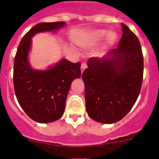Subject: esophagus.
<instances>
[{
  "mask_svg": "<svg viewBox=\"0 0 159 159\" xmlns=\"http://www.w3.org/2000/svg\"><path fill=\"white\" fill-rule=\"evenodd\" d=\"M86 67H87V64H86V63H82V64H81V67H80L81 72L83 73V71H84V70L86 69Z\"/></svg>",
  "mask_w": 159,
  "mask_h": 159,
  "instance_id": "34e87169",
  "label": "esophagus"
}]
</instances>
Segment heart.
Masks as SVG:
<instances>
[{"instance_id": "heart-1", "label": "heart", "mask_w": 159, "mask_h": 159, "mask_svg": "<svg viewBox=\"0 0 159 159\" xmlns=\"http://www.w3.org/2000/svg\"><path fill=\"white\" fill-rule=\"evenodd\" d=\"M106 38L107 43L108 45H112L117 40V35L113 32H109L107 30L98 29L84 35L79 41V44L83 48H91L99 45Z\"/></svg>"}]
</instances>
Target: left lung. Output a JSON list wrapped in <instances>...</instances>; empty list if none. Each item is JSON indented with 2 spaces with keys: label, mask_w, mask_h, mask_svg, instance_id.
Wrapping results in <instances>:
<instances>
[{
  "label": "left lung",
  "mask_w": 159,
  "mask_h": 159,
  "mask_svg": "<svg viewBox=\"0 0 159 159\" xmlns=\"http://www.w3.org/2000/svg\"><path fill=\"white\" fill-rule=\"evenodd\" d=\"M123 36L117 48L102 58L92 57L83 72L88 115L100 123L121 120L134 106L143 76V56L134 32L122 23Z\"/></svg>",
  "instance_id": "obj_1"
}]
</instances>
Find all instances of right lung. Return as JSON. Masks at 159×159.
<instances>
[{
    "label": "right lung",
    "mask_w": 159,
    "mask_h": 159,
    "mask_svg": "<svg viewBox=\"0 0 159 159\" xmlns=\"http://www.w3.org/2000/svg\"><path fill=\"white\" fill-rule=\"evenodd\" d=\"M64 21L39 23L20 42L14 59L13 84L19 104L29 118L40 123L57 121L64 115L66 99L72 81L81 76V64L61 59L45 70H35L29 54L32 38L37 33L56 32Z\"/></svg>",
    "instance_id": "obj_1"
}]
</instances>
